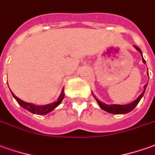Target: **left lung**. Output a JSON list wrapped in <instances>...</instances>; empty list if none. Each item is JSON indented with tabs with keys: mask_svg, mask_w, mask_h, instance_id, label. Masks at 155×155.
<instances>
[{
	"mask_svg": "<svg viewBox=\"0 0 155 155\" xmlns=\"http://www.w3.org/2000/svg\"><path fill=\"white\" fill-rule=\"evenodd\" d=\"M134 47H135V49H136L137 51L140 52L141 55H142L143 62L144 64H146V61H145V60L143 59V53H142V51H141L140 49H139L138 47L135 46V45H134ZM148 75H149V71H148ZM147 84H145L144 85V87H143L144 90H143V92L140 95L137 97V99L134 100L132 103H130V104H106L105 103H104V102H102V101H100V100H98L94 94H93V96H94V98L96 100L97 103L99 104L100 108L102 109V110H105V111H107L108 113H110V114H127V113H128V112L132 111L133 109L136 107L137 104L139 103V101H140V100L142 99V97L144 94L145 89L147 88Z\"/></svg>",
	"mask_w": 155,
	"mask_h": 155,
	"instance_id": "obj_1",
	"label": "left lung"
}]
</instances>
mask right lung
I'll use <instances>...</instances> for the list:
<instances>
[{
  "label": "right lung",
  "mask_w": 155,
  "mask_h": 155,
  "mask_svg": "<svg viewBox=\"0 0 155 155\" xmlns=\"http://www.w3.org/2000/svg\"><path fill=\"white\" fill-rule=\"evenodd\" d=\"M12 96L14 97V99L17 100V102L18 103L22 108H24L27 110H28L31 113L33 114H36V115H39V116H42V115H46L49 112L52 111L54 109H55L60 104L61 102L63 100L64 96H65V94H64V88H62L61 90V93L60 94L59 98L57 99V100L54 102V103H51V104H45V105H37V104H32V103H28V102H25L23 100H20L16 95H14V94L11 91Z\"/></svg>",
  "instance_id": "1"
}]
</instances>
